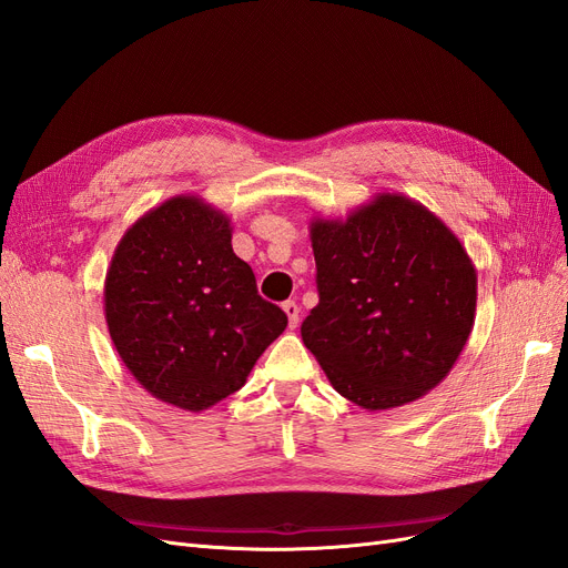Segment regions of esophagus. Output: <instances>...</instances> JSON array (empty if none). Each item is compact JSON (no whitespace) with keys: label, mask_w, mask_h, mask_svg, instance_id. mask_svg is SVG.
I'll return each instance as SVG.
<instances>
[{"label":"esophagus","mask_w":568,"mask_h":568,"mask_svg":"<svg viewBox=\"0 0 568 568\" xmlns=\"http://www.w3.org/2000/svg\"><path fill=\"white\" fill-rule=\"evenodd\" d=\"M282 311H284L286 317H288V326H291V329H296V326H298V317H301V307H298L294 301H286V303L282 305Z\"/></svg>","instance_id":"esophagus-1"}]
</instances>
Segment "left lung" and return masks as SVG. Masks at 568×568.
I'll return each instance as SVG.
<instances>
[{
	"mask_svg": "<svg viewBox=\"0 0 568 568\" xmlns=\"http://www.w3.org/2000/svg\"><path fill=\"white\" fill-rule=\"evenodd\" d=\"M320 303L301 326L332 386L363 409L422 398L450 374L476 317V267L445 222L405 194L313 217Z\"/></svg>",
	"mask_w": 568,
	"mask_h": 568,
	"instance_id": "8db88e82",
	"label": "left lung"
}]
</instances>
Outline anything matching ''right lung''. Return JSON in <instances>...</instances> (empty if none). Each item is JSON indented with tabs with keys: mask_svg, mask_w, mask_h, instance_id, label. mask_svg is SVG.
<instances>
[{
	"mask_svg": "<svg viewBox=\"0 0 568 568\" xmlns=\"http://www.w3.org/2000/svg\"><path fill=\"white\" fill-rule=\"evenodd\" d=\"M113 346L153 398L203 412L246 384L286 329L232 251V220L194 194L146 211L120 239L104 282Z\"/></svg>",
	"mask_w": 568,
	"mask_h": 568,
	"instance_id": "1",
	"label": "right lung"
}]
</instances>
